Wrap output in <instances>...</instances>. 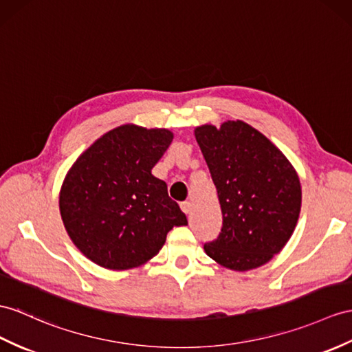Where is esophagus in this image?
Wrapping results in <instances>:
<instances>
[{
  "label": "esophagus",
  "instance_id": "obj_1",
  "mask_svg": "<svg viewBox=\"0 0 352 352\" xmlns=\"http://www.w3.org/2000/svg\"><path fill=\"white\" fill-rule=\"evenodd\" d=\"M181 209L186 213V215H188V213H190L191 212V209H192V204H191V201H182L181 203Z\"/></svg>",
  "mask_w": 352,
  "mask_h": 352
}]
</instances>
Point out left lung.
<instances>
[{
    "mask_svg": "<svg viewBox=\"0 0 352 352\" xmlns=\"http://www.w3.org/2000/svg\"><path fill=\"white\" fill-rule=\"evenodd\" d=\"M222 210V228L204 243L210 258L245 272L265 264L296 228L302 188L275 144L242 121L195 128Z\"/></svg>",
    "mask_w": 352,
    "mask_h": 352,
    "instance_id": "1",
    "label": "left lung"
}]
</instances>
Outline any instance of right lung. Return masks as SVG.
I'll return each instance as SVG.
<instances>
[{
  "label": "right lung",
  "mask_w": 352,
  "mask_h": 352,
  "mask_svg": "<svg viewBox=\"0 0 352 352\" xmlns=\"http://www.w3.org/2000/svg\"><path fill=\"white\" fill-rule=\"evenodd\" d=\"M173 140L168 130L121 125L77 158L65 176L59 210L73 243L110 270L155 256L175 226L188 221L167 184L151 170Z\"/></svg>",
  "instance_id": "1"
}]
</instances>
